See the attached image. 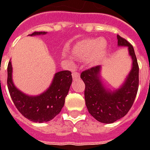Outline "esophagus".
<instances>
[{"label":"esophagus","mask_w":150,"mask_h":150,"mask_svg":"<svg viewBox=\"0 0 150 150\" xmlns=\"http://www.w3.org/2000/svg\"><path fill=\"white\" fill-rule=\"evenodd\" d=\"M72 77H73L74 80H76V79H79L80 78V75L78 72H73L72 73Z\"/></svg>","instance_id":"esophagus-1"}]
</instances>
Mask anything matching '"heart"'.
I'll return each instance as SVG.
<instances>
[{
    "instance_id": "heart-1",
    "label": "heart",
    "mask_w": 150,
    "mask_h": 150,
    "mask_svg": "<svg viewBox=\"0 0 150 150\" xmlns=\"http://www.w3.org/2000/svg\"><path fill=\"white\" fill-rule=\"evenodd\" d=\"M108 51V44L104 38H84L72 47L71 53L79 60L86 59V63L95 67L105 59Z\"/></svg>"
}]
</instances>
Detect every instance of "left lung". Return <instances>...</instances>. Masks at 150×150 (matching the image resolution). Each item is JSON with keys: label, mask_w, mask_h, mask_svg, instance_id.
<instances>
[{"label": "left lung", "mask_w": 150, "mask_h": 150, "mask_svg": "<svg viewBox=\"0 0 150 150\" xmlns=\"http://www.w3.org/2000/svg\"><path fill=\"white\" fill-rule=\"evenodd\" d=\"M118 46H127L132 59V68L121 86L110 90L101 79V66H96L81 73L85 83L84 97L88 112L95 119L111 124L125 116L134 102L139 85V67L134 49L130 43L117 35Z\"/></svg>", "instance_id": "8db88e82"}]
</instances>
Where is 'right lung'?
Returning a JSON list of instances; mask_svg holds the SVG:
<instances>
[{"instance_id":"1","label":"right lung","mask_w":150,"mask_h":150,"mask_svg":"<svg viewBox=\"0 0 150 150\" xmlns=\"http://www.w3.org/2000/svg\"><path fill=\"white\" fill-rule=\"evenodd\" d=\"M46 32H34L30 36L43 35ZM7 85L9 94L18 110L34 122H47L59 114L65 103L72 83L71 72L61 71L54 74L52 83L46 91L38 96H29L20 91L13 82V67L8 62Z\"/></svg>"}]
</instances>
